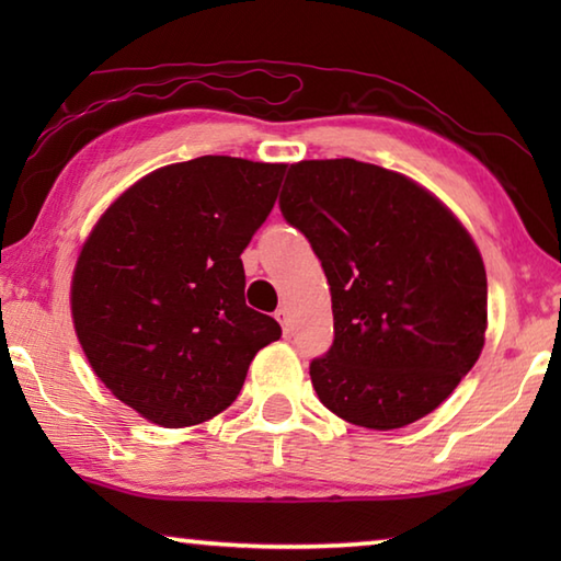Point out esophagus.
Returning a JSON list of instances; mask_svg holds the SVG:
<instances>
[{
  "mask_svg": "<svg viewBox=\"0 0 561 561\" xmlns=\"http://www.w3.org/2000/svg\"><path fill=\"white\" fill-rule=\"evenodd\" d=\"M274 317H277V321L282 324V329H284V334H289V311L284 309V307H279L277 311H274Z\"/></svg>",
  "mask_w": 561,
  "mask_h": 561,
  "instance_id": "esophagus-1",
  "label": "esophagus"
}]
</instances>
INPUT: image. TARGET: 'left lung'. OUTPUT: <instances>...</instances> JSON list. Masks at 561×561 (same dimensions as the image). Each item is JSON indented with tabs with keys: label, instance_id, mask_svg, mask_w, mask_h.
Listing matches in <instances>:
<instances>
[{
	"label": "left lung",
	"instance_id": "obj_1",
	"mask_svg": "<svg viewBox=\"0 0 561 561\" xmlns=\"http://www.w3.org/2000/svg\"><path fill=\"white\" fill-rule=\"evenodd\" d=\"M279 210L331 287L334 344L309 366L319 401L371 431L435 411L485 346L488 277L468 230L411 178L354 158L291 165Z\"/></svg>",
	"mask_w": 561,
	"mask_h": 561
}]
</instances>
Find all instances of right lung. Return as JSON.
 I'll return each instance as SVG.
<instances>
[{
  "label": "right lung",
  "mask_w": 561,
  "mask_h": 561,
  "mask_svg": "<svg viewBox=\"0 0 561 561\" xmlns=\"http://www.w3.org/2000/svg\"><path fill=\"white\" fill-rule=\"evenodd\" d=\"M287 165L203 156L138 180L93 227L71 282L76 336L108 391L163 428L210 421L282 327L244 304L240 254Z\"/></svg>",
  "instance_id": "add662e5"
}]
</instances>
